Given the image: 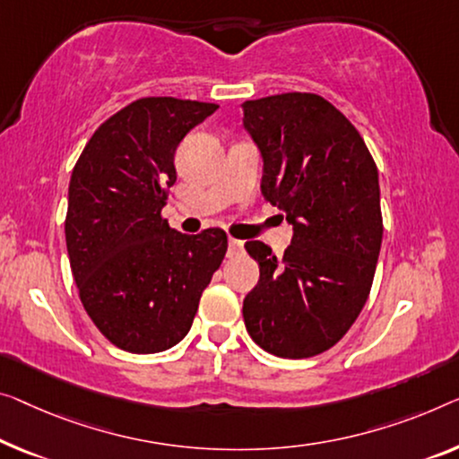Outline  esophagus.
<instances>
[{
    "mask_svg": "<svg viewBox=\"0 0 459 459\" xmlns=\"http://www.w3.org/2000/svg\"><path fill=\"white\" fill-rule=\"evenodd\" d=\"M245 251V243L238 241V238H229V257L241 255Z\"/></svg>",
    "mask_w": 459,
    "mask_h": 459,
    "instance_id": "34e87169",
    "label": "esophagus"
}]
</instances>
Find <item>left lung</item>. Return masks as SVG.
I'll use <instances>...</instances> for the list:
<instances>
[{"instance_id":"1","label":"left lung","mask_w":459,"mask_h":459,"mask_svg":"<svg viewBox=\"0 0 459 459\" xmlns=\"http://www.w3.org/2000/svg\"><path fill=\"white\" fill-rule=\"evenodd\" d=\"M243 113L264 156L262 194L292 224L280 259L262 241L245 243L259 264L245 327L265 352L309 359L342 340L371 292L383 237L377 164L319 94L245 100Z\"/></svg>"}]
</instances>
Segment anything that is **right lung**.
<instances>
[{"label": "right lung", "instance_id": "obj_1", "mask_svg": "<svg viewBox=\"0 0 459 459\" xmlns=\"http://www.w3.org/2000/svg\"><path fill=\"white\" fill-rule=\"evenodd\" d=\"M214 102L146 97L92 134L72 170L65 245L82 305L111 344L162 352L187 336L229 241L183 235L162 218L175 150Z\"/></svg>", "mask_w": 459, "mask_h": 459}]
</instances>
